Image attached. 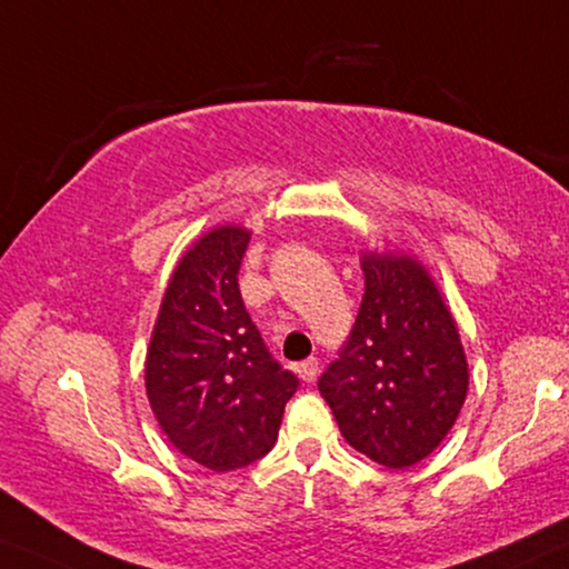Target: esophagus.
Segmentation results:
<instances>
[{"label": "esophagus", "instance_id": "esophagus-1", "mask_svg": "<svg viewBox=\"0 0 569 569\" xmlns=\"http://www.w3.org/2000/svg\"><path fill=\"white\" fill-rule=\"evenodd\" d=\"M296 372H299V378H303L307 383H311V380H317V376H319V360L307 358L303 362H299V366H296Z\"/></svg>", "mask_w": 569, "mask_h": 569}]
</instances>
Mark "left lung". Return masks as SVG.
I'll return each mask as SVG.
<instances>
[{"label": "left lung", "mask_w": 569, "mask_h": 569, "mask_svg": "<svg viewBox=\"0 0 569 569\" xmlns=\"http://www.w3.org/2000/svg\"><path fill=\"white\" fill-rule=\"evenodd\" d=\"M366 293L339 358L319 378L347 445L403 470L435 452L468 396L452 311L406 252L362 256Z\"/></svg>", "instance_id": "obj_1"}]
</instances>
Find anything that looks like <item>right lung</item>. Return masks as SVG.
<instances>
[{"label": "right lung", "instance_id": "add662e5", "mask_svg": "<svg viewBox=\"0 0 569 569\" xmlns=\"http://www.w3.org/2000/svg\"><path fill=\"white\" fill-rule=\"evenodd\" d=\"M250 232L222 224L178 260L146 358L150 409L178 452L214 472L273 449L299 378L268 352L237 273Z\"/></svg>", "mask_w": 569, "mask_h": 569}]
</instances>
